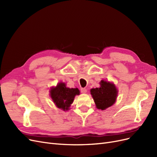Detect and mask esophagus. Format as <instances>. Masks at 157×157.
I'll use <instances>...</instances> for the list:
<instances>
[{
	"label": "esophagus",
	"instance_id": "1",
	"mask_svg": "<svg viewBox=\"0 0 157 157\" xmlns=\"http://www.w3.org/2000/svg\"><path fill=\"white\" fill-rule=\"evenodd\" d=\"M80 92L82 94H86L87 92V90L86 88H81L80 89Z\"/></svg>",
	"mask_w": 157,
	"mask_h": 157
}]
</instances>
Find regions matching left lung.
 <instances>
[{"instance_id":"left-lung-1","label":"left lung","mask_w":157,"mask_h":157,"mask_svg":"<svg viewBox=\"0 0 157 157\" xmlns=\"http://www.w3.org/2000/svg\"><path fill=\"white\" fill-rule=\"evenodd\" d=\"M90 94L98 109L105 110L116 101L118 90L113 83L101 80L100 87L90 90Z\"/></svg>"}]
</instances>
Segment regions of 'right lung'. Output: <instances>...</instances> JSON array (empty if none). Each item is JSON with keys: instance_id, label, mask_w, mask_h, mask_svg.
<instances>
[{"instance_id": "obj_1", "label": "right lung", "mask_w": 157, "mask_h": 157, "mask_svg": "<svg viewBox=\"0 0 157 157\" xmlns=\"http://www.w3.org/2000/svg\"><path fill=\"white\" fill-rule=\"evenodd\" d=\"M50 92L51 98L56 107L63 111L69 110L75 96L80 94L78 88L66 87L64 82H59L56 87H52Z\"/></svg>"}]
</instances>
